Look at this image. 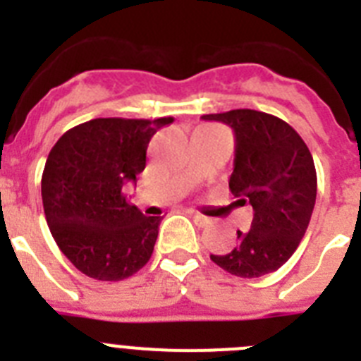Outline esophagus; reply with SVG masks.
I'll use <instances>...</instances> for the list:
<instances>
[{"mask_svg":"<svg viewBox=\"0 0 361 361\" xmlns=\"http://www.w3.org/2000/svg\"><path fill=\"white\" fill-rule=\"evenodd\" d=\"M188 215H190V216H191V219L195 220L197 224H199V226H202V228H204V226H208V224H212V220H209V219H208V216H204V215H200V213H199V212H193V209H188Z\"/></svg>","mask_w":361,"mask_h":361,"instance_id":"obj_1","label":"esophagus"}]
</instances>
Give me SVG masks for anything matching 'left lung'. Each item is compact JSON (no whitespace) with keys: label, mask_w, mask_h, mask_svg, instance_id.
Returning <instances> with one entry per match:
<instances>
[{"label":"left lung","mask_w":361,"mask_h":361,"mask_svg":"<svg viewBox=\"0 0 361 361\" xmlns=\"http://www.w3.org/2000/svg\"><path fill=\"white\" fill-rule=\"evenodd\" d=\"M235 133L229 190L238 206L251 204L250 231H237V245L212 255L224 271L257 279L288 262L305 235L317 200V170L304 139L286 121L257 110L202 116Z\"/></svg>","instance_id":"1"}]
</instances>
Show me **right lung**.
<instances>
[{"label": "right lung", "instance_id": "add662e5", "mask_svg": "<svg viewBox=\"0 0 361 361\" xmlns=\"http://www.w3.org/2000/svg\"><path fill=\"white\" fill-rule=\"evenodd\" d=\"M173 117L92 119L50 149L43 177L44 216L54 240L81 273L117 282L146 266L162 216H145L123 188L145 170L149 139Z\"/></svg>", "mask_w": 361, "mask_h": 361}]
</instances>
